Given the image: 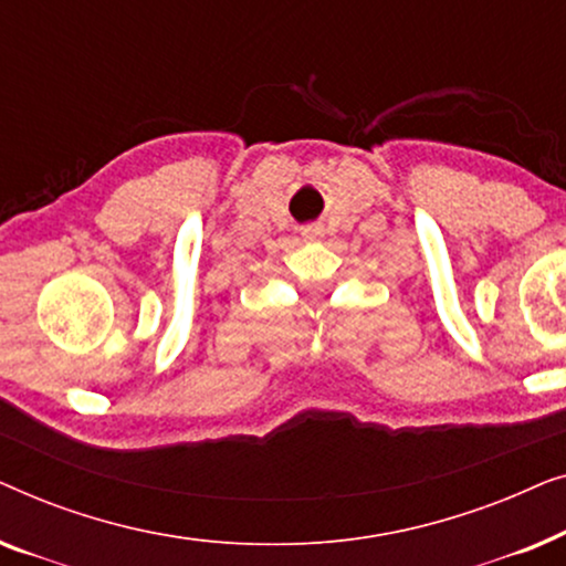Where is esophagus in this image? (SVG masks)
I'll return each instance as SVG.
<instances>
[{
	"label": "esophagus",
	"instance_id": "obj_1",
	"mask_svg": "<svg viewBox=\"0 0 566 566\" xmlns=\"http://www.w3.org/2000/svg\"><path fill=\"white\" fill-rule=\"evenodd\" d=\"M301 237H304V239H319L322 227H316V223H308V227L301 229Z\"/></svg>",
	"mask_w": 566,
	"mask_h": 566
}]
</instances>
